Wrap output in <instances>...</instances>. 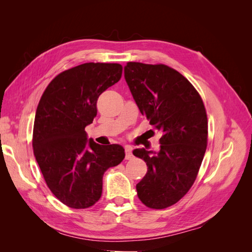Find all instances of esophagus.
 Instances as JSON below:
<instances>
[{
    "label": "esophagus",
    "mask_w": 252,
    "mask_h": 252,
    "mask_svg": "<svg viewBox=\"0 0 252 252\" xmlns=\"http://www.w3.org/2000/svg\"><path fill=\"white\" fill-rule=\"evenodd\" d=\"M125 158H126V159H132V158H133L131 147H129V146H126V147H125Z\"/></svg>",
    "instance_id": "1"
}]
</instances>
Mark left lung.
<instances>
[{"label":"left lung","instance_id":"obj_1","mask_svg":"<svg viewBox=\"0 0 252 252\" xmlns=\"http://www.w3.org/2000/svg\"><path fill=\"white\" fill-rule=\"evenodd\" d=\"M124 77L143 116L162 130L159 150H133L147 173L136 184L139 199L164 209L191 188L207 147L208 122L202 97L184 75L163 65L129 62Z\"/></svg>","mask_w":252,"mask_h":252}]
</instances>
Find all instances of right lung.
I'll return each instance as SVG.
<instances>
[{"mask_svg":"<svg viewBox=\"0 0 252 252\" xmlns=\"http://www.w3.org/2000/svg\"><path fill=\"white\" fill-rule=\"evenodd\" d=\"M122 70L117 63L70 68L49 83L37 105L34 157L50 191L70 208L100 200L104 172L125 158L121 145H98L85 131L96 116L98 96L120 81Z\"/></svg>","mask_w":252,"mask_h":252,"instance_id":"1","label":"right lung"}]
</instances>
